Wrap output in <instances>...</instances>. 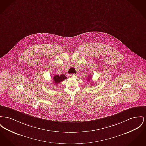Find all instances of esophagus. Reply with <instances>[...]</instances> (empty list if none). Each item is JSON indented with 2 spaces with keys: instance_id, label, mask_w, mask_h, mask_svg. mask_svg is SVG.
Instances as JSON below:
<instances>
[{
  "instance_id": "obj_1",
  "label": "esophagus",
  "mask_w": 146,
  "mask_h": 146,
  "mask_svg": "<svg viewBox=\"0 0 146 146\" xmlns=\"http://www.w3.org/2000/svg\"><path fill=\"white\" fill-rule=\"evenodd\" d=\"M75 76H76V74H69V77H75Z\"/></svg>"
}]
</instances>
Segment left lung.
I'll return each mask as SVG.
<instances>
[{"instance_id":"left-lung-1","label":"left lung","mask_w":146,"mask_h":146,"mask_svg":"<svg viewBox=\"0 0 146 146\" xmlns=\"http://www.w3.org/2000/svg\"><path fill=\"white\" fill-rule=\"evenodd\" d=\"M88 79H87V80H90L91 79V78H92V77H88Z\"/></svg>"}]
</instances>
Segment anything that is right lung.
I'll use <instances>...</instances> for the list:
<instances>
[{
	"label": "right lung",
	"mask_w": 146,
	"mask_h": 146,
	"mask_svg": "<svg viewBox=\"0 0 146 146\" xmlns=\"http://www.w3.org/2000/svg\"><path fill=\"white\" fill-rule=\"evenodd\" d=\"M66 78H67L66 76H64V75H63V74H62V75H60V76H59V75H56V76H54L53 80L54 83L56 84H57L60 83L62 81L66 79Z\"/></svg>",
	"instance_id": "add662e5"
}]
</instances>
